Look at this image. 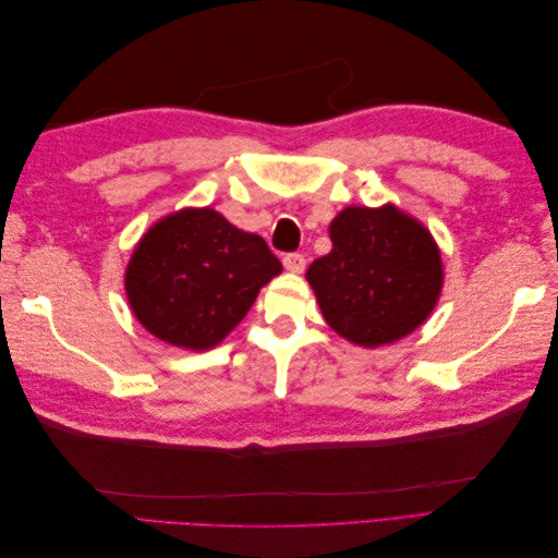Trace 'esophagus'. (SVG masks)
I'll return each mask as SVG.
<instances>
[{
    "label": "esophagus",
    "instance_id": "1",
    "mask_svg": "<svg viewBox=\"0 0 558 558\" xmlns=\"http://www.w3.org/2000/svg\"><path fill=\"white\" fill-rule=\"evenodd\" d=\"M307 265V258L302 256V253H286L283 256V267L289 269V272H302Z\"/></svg>",
    "mask_w": 558,
    "mask_h": 558
}]
</instances>
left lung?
<instances>
[{"mask_svg": "<svg viewBox=\"0 0 558 558\" xmlns=\"http://www.w3.org/2000/svg\"><path fill=\"white\" fill-rule=\"evenodd\" d=\"M332 251L307 281L328 326L361 347L396 342L424 324L442 289L430 232L396 207H349L330 223Z\"/></svg>", "mask_w": 558, "mask_h": 558, "instance_id": "obj_1", "label": "left lung"}]
</instances>
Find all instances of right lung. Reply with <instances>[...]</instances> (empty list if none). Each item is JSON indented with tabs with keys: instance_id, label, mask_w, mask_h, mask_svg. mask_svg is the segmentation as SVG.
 Here are the masks:
<instances>
[{
	"instance_id": "1",
	"label": "right lung",
	"mask_w": 558,
	"mask_h": 558,
	"mask_svg": "<svg viewBox=\"0 0 558 558\" xmlns=\"http://www.w3.org/2000/svg\"><path fill=\"white\" fill-rule=\"evenodd\" d=\"M281 263L263 238L214 209H183L150 228L125 272L130 307L158 340L209 349L240 324Z\"/></svg>"
}]
</instances>
